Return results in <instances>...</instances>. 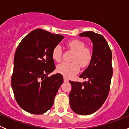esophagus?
Segmentation results:
<instances>
[{
  "instance_id": "34e87169",
  "label": "esophagus",
  "mask_w": 129,
  "mask_h": 129,
  "mask_svg": "<svg viewBox=\"0 0 129 129\" xmlns=\"http://www.w3.org/2000/svg\"><path fill=\"white\" fill-rule=\"evenodd\" d=\"M64 82H68V79H67V77H64Z\"/></svg>"
}]
</instances>
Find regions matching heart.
I'll use <instances>...</instances> for the list:
<instances>
[{
    "instance_id": "heart-1",
    "label": "heart",
    "mask_w": 129,
    "mask_h": 129,
    "mask_svg": "<svg viewBox=\"0 0 129 129\" xmlns=\"http://www.w3.org/2000/svg\"><path fill=\"white\" fill-rule=\"evenodd\" d=\"M68 46L75 52L72 58L73 62H62L57 67V71L66 77H70L77 74L80 66L83 68L88 67L91 62L93 57L92 50L86 47V44L83 41L72 40L68 42ZM52 56L56 62L62 59V48L60 45H56L52 50Z\"/></svg>"
}]
</instances>
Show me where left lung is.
<instances>
[{"instance_id": "1", "label": "left lung", "mask_w": 129, "mask_h": 129, "mask_svg": "<svg viewBox=\"0 0 129 129\" xmlns=\"http://www.w3.org/2000/svg\"><path fill=\"white\" fill-rule=\"evenodd\" d=\"M88 37L93 43V57L89 66L79 76L88 81H69L72 90L69 94L72 110L80 115H89L98 110L109 95L112 76V52L103 35L94 31L79 34Z\"/></svg>"}]
</instances>
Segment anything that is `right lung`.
<instances>
[{"instance_id": "1", "label": "right lung", "mask_w": 129, "mask_h": 129, "mask_svg": "<svg viewBox=\"0 0 129 129\" xmlns=\"http://www.w3.org/2000/svg\"><path fill=\"white\" fill-rule=\"evenodd\" d=\"M63 39L62 35L37 29L19 43L15 53L11 87L16 101L25 111L42 114L53 106L63 77L61 74L47 75L55 69L52 50Z\"/></svg>"}]
</instances>
